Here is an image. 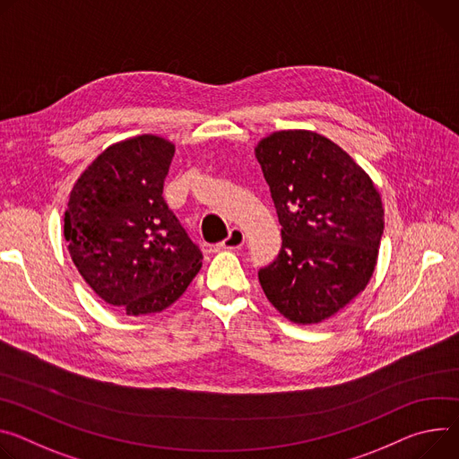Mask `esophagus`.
Wrapping results in <instances>:
<instances>
[{"label":"esophagus","instance_id":"obj_1","mask_svg":"<svg viewBox=\"0 0 459 459\" xmlns=\"http://www.w3.org/2000/svg\"><path fill=\"white\" fill-rule=\"evenodd\" d=\"M245 243V232L238 227L230 229V234L225 241L220 243V248H229V251H234V248H239Z\"/></svg>","mask_w":459,"mask_h":459}]
</instances>
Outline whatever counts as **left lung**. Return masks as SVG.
<instances>
[{"instance_id": "1", "label": "left lung", "mask_w": 459, "mask_h": 459, "mask_svg": "<svg viewBox=\"0 0 459 459\" xmlns=\"http://www.w3.org/2000/svg\"><path fill=\"white\" fill-rule=\"evenodd\" d=\"M256 159L281 225L276 260L258 271L267 300L290 322L318 324L368 285L385 230L381 195L333 141L283 130Z\"/></svg>"}]
</instances>
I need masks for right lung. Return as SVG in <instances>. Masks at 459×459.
I'll return each mask as SVG.
<instances>
[{"label": "right lung", "instance_id": "add662e5", "mask_svg": "<svg viewBox=\"0 0 459 459\" xmlns=\"http://www.w3.org/2000/svg\"><path fill=\"white\" fill-rule=\"evenodd\" d=\"M174 152L157 135L111 144L69 195L71 260L106 304L126 315L172 306L201 269L203 253L162 197Z\"/></svg>", "mask_w": 459, "mask_h": 459}]
</instances>
